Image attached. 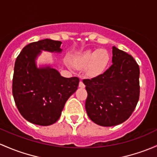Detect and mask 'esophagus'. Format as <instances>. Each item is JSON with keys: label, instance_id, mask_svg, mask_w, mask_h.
<instances>
[{"label": "esophagus", "instance_id": "esophagus-1", "mask_svg": "<svg viewBox=\"0 0 157 157\" xmlns=\"http://www.w3.org/2000/svg\"><path fill=\"white\" fill-rule=\"evenodd\" d=\"M79 87H80V88H84V87H85V85H84V83L82 81H80V83H79Z\"/></svg>", "mask_w": 157, "mask_h": 157}]
</instances>
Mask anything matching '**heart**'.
<instances>
[{
  "label": "heart",
  "instance_id": "obj_1",
  "mask_svg": "<svg viewBox=\"0 0 157 157\" xmlns=\"http://www.w3.org/2000/svg\"><path fill=\"white\" fill-rule=\"evenodd\" d=\"M110 54L106 49L87 50L79 54L72 60L77 68L86 69V74L90 77H96L106 71L110 63Z\"/></svg>",
  "mask_w": 157,
  "mask_h": 157
}]
</instances>
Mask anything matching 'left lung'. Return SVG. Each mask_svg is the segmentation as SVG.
Returning a JSON list of instances; mask_svg holds the SVG:
<instances>
[{"label": "left lung", "mask_w": 157, "mask_h": 157, "mask_svg": "<svg viewBox=\"0 0 157 157\" xmlns=\"http://www.w3.org/2000/svg\"><path fill=\"white\" fill-rule=\"evenodd\" d=\"M112 65L102 74L83 80L86 110L92 122L113 126L131 116L139 99V66L131 55L112 48Z\"/></svg>", "instance_id": "obj_1"}]
</instances>
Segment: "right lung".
Returning <instances> with one entry per match:
<instances>
[{"mask_svg": "<svg viewBox=\"0 0 157 157\" xmlns=\"http://www.w3.org/2000/svg\"><path fill=\"white\" fill-rule=\"evenodd\" d=\"M62 42L50 39L28 44L16 58L13 95L21 115L31 123L49 126L59 120L66 101L77 90L78 77L66 78L50 65L37 67L42 51L60 53Z\"/></svg>", "mask_w": 157, "mask_h": 157, "instance_id": "add662e5", "label": "right lung"}]
</instances>
